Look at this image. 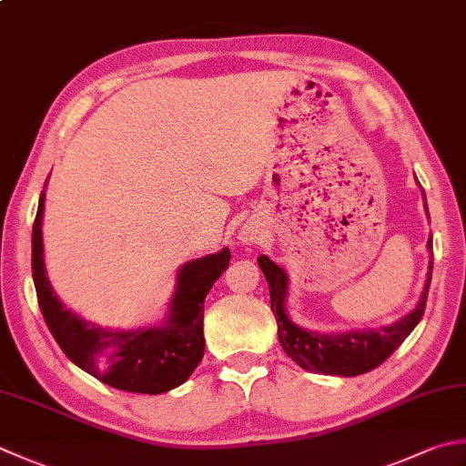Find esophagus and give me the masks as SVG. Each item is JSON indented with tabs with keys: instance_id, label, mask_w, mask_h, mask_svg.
Listing matches in <instances>:
<instances>
[{
	"instance_id": "obj_1",
	"label": "esophagus",
	"mask_w": 466,
	"mask_h": 466,
	"mask_svg": "<svg viewBox=\"0 0 466 466\" xmlns=\"http://www.w3.org/2000/svg\"><path fill=\"white\" fill-rule=\"evenodd\" d=\"M238 238H240L244 244H257V242L260 240L257 230H252V228H242V232H240Z\"/></svg>"
}]
</instances>
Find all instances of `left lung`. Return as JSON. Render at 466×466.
<instances>
[{"mask_svg": "<svg viewBox=\"0 0 466 466\" xmlns=\"http://www.w3.org/2000/svg\"><path fill=\"white\" fill-rule=\"evenodd\" d=\"M426 204V196H424ZM428 214V208H426ZM428 250L432 252V236L428 238ZM258 267L267 277L270 289V309L275 313L279 325V341L282 350L293 360L297 366L307 371L323 373V376H341L351 378L360 373L371 371L384 363L394 353L406 337L414 331L420 323L426 309L428 287L432 279V254L428 264L426 285L416 307L398 319L396 323L380 327V329H360V331H341V333H319L303 329L287 313V295H289V277L285 268L277 262L260 254Z\"/></svg>", "mask_w": 466, "mask_h": 466, "instance_id": "1", "label": "left lung"}]
</instances>
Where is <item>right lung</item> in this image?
<instances>
[{
  "label": "right lung",
  "instance_id": "1",
  "mask_svg": "<svg viewBox=\"0 0 466 466\" xmlns=\"http://www.w3.org/2000/svg\"><path fill=\"white\" fill-rule=\"evenodd\" d=\"M44 199L42 191L32 228V275L44 321L60 350L80 370L123 391L155 396L184 384L204 358V300L228 268L230 250L181 264L163 321L106 329L76 315L54 293L44 262Z\"/></svg>",
  "mask_w": 466,
  "mask_h": 466
}]
</instances>
